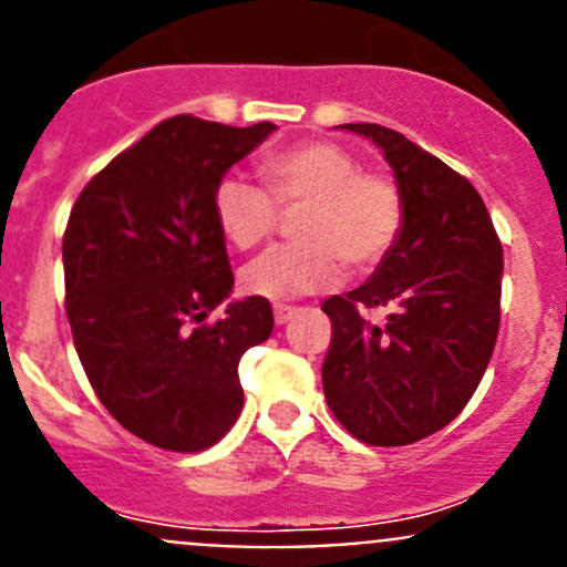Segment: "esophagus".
Here are the masks:
<instances>
[{"label": "esophagus", "instance_id": "esophagus-1", "mask_svg": "<svg viewBox=\"0 0 567 567\" xmlns=\"http://www.w3.org/2000/svg\"><path fill=\"white\" fill-rule=\"evenodd\" d=\"M296 316V307H290V305H274V320H277L279 326L282 323H288L290 318Z\"/></svg>", "mask_w": 567, "mask_h": 567}]
</instances>
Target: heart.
I'll return each instance as SVG.
<instances>
[{
    "label": "heart",
    "instance_id": "obj_1",
    "mask_svg": "<svg viewBox=\"0 0 567 567\" xmlns=\"http://www.w3.org/2000/svg\"><path fill=\"white\" fill-rule=\"evenodd\" d=\"M262 188L227 175L214 188V219L225 241L251 249L266 241L280 210L293 216L296 241L262 251L241 271V288L268 301L296 299L364 274L390 257L405 221L398 181L362 169L359 158L334 142L310 140L271 153L257 167Z\"/></svg>",
    "mask_w": 567,
    "mask_h": 567
}]
</instances>
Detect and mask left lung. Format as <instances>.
<instances>
[{
	"mask_svg": "<svg viewBox=\"0 0 567 567\" xmlns=\"http://www.w3.org/2000/svg\"><path fill=\"white\" fill-rule=\"evenodd\" d=\"M342 128L384 151L405 199L398 244L362 288L323 301V394L351 436L414 444L461 414L499 334L502 244L477 188L379 123ZM392 306L386 324L362 309Z\"/></svg>",
	"mask_w": 567,
	"mask_h": 567,
	"instance_id": "8db88e82",
	"label": "left lung"
}]
</instances>
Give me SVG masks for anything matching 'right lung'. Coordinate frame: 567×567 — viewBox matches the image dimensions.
Masks as SVG:
<instances>
[{
  "instance_id": "add662e5",
  "label": "right lung",
  "mask_w": 567,
  "mask_h": 567,
  "mask_svg": "<svg viewBox=\"0 0 567 567\" xmlns=\"http://www.w3.org/2000/svg\"><path fill=\"white\" fill-rule=\"evenodd\" d=\"M274 123L175 114L114 156L79 194L62 236L65 312L104 409L153 447L199 453L244 405L238 362L268 340V299L233 301L214 188Z\"/></svg>"
}]
</instances>
